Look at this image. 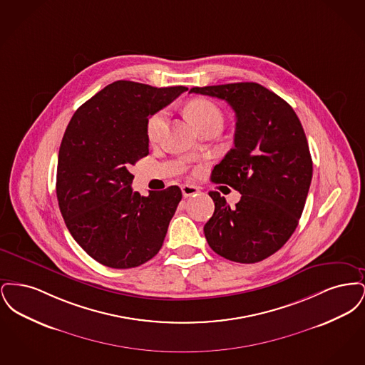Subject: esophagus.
Wrapping results in <instances>:
<instances>
[{
  "instance_id": "esophagus-1",
  "label": "esophagus",
  "mask_w": 365,
  "mask_h": 365,
  "mask_svg": "<svg viewBox=\"0 0 365 365\" xmlns=\"http://www.w3.org/2000/svg\"><path fill=\"white\" fill-rule=\"evenodd\" d=\"M182 192H183V197H191V195H195L197 192H200V187L194 186V185H183Z\"/></svg>"
}]
</instances>
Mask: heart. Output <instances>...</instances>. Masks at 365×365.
<instances>
[{
  "label": "heart",
  "instance_id": "obj_1",
  "mask_svg": "<svg viewBox=\"0 0 365 365\" xmlns=\"http://www.w3.org/2000/svg\"><path fill=\"white\" fill-rule=\"evenodd\" d=\"M186 113L191 123L201 130L204 125L209 123L220 120L223 122L222 110L205 98H195L186 106ZM167 112L164 109L155 112L146 122V135L150 142H156L160 138L164 124H165Z\"/></svg>",
  "mask_w": 365,
  "mask_h": 365
}]
</instances>
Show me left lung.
<instances>
[{
	"label": "left lung",
	"instance_id": "left-lung-1",
	"mask_svg": "<svg viewBox=\"0 0 365 365\" xmlns=\"http://www.w3.org/2000/svg\"><path fill=\"white\" fill-rule=\"evenodd\" d=\"M190 93L225 100L235 112L234 148L215 165L212 182L242 194L231 208L209 191L213 216L204 226L215 253L253 264L278 252L298 226L312 180V157L293 108L253 82L192 87Z\"/></svg>",
	"mask_w": 365,
	"mask_h": 365
}]
</instances>
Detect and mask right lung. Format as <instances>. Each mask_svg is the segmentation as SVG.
Masks as SVG:
<instances>
[{"label":"right lung","instance_id":"1","mask_svg":"<svg viewBox=\"0 0 365 365\" xmlns=\"http://www.w3.org/2000/svg\"><path fill=\"white\" fill-rule=\"evenodd\" d=\"M187 87L116 81L72 116L58 150L56 192L73 240L103 265L125 269L161 249L182 191H133L130 167L149 155L146 122Z\"/></svg>","mask_w":365,"mask_h":365}]
</instances>
